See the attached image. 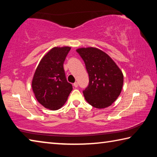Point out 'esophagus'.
I'll list each match as a JSON object with an SVG mask.
<instances>
[{"mask_svg":"<svg viewBox=\"0 0 157 157\" xmlns=\"http://www.w3.org/2000/svg\"><path fill=\"white\" fill-rule=\"evenodd\" d=\"M73 86H75V88H77V87H78V82H75V83L73 84Z\"/></svg>","mask_w":157,"mask_h":157,"instance_id":"1","label":"esophagus"}]
</instances>
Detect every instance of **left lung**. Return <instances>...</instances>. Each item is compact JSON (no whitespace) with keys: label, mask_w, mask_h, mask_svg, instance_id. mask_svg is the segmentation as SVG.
I'll use <instances>...</instances> for the list:
<instances>
[{"label":"left lung","mask_w":157,"mask_h":157,"mask_svg":"<svg viewBox=\"0 0 157 157\" xmlns=\"http://www.w3.org/2000/svg\"><path fill=\"white\" fill-rule=\"evenodd\" d=\"M84 62L89 76V85L83 94L89 104L102 109L111 105L120 95L123 75L111 58L95 48L76 50Z\"/></svg>","instance_id":"left-lung-1"}]
</instances>
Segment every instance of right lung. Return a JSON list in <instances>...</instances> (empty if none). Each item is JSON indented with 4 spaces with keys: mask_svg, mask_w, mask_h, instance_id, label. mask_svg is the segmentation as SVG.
Returning <instances> with one entry per match:
<instances>
[{
    "mask_svg": "<svg viewBox=\"0 0 157 157\" xmlns=\"http://www.w3.org/2000/svg\"><path fill=\"white\" fill-rule=\"evenodd\" d=\"M70 50V47L53 48L42 58L34 73L33 92L38 102L49 109L62 107L73 89L63 66Z\"/></svg>",
    "mask_w": 157,
    "mask_h": 157,
    "instance_id": "right-lung-1",
    "label": "right lung"
}]
</instances>
